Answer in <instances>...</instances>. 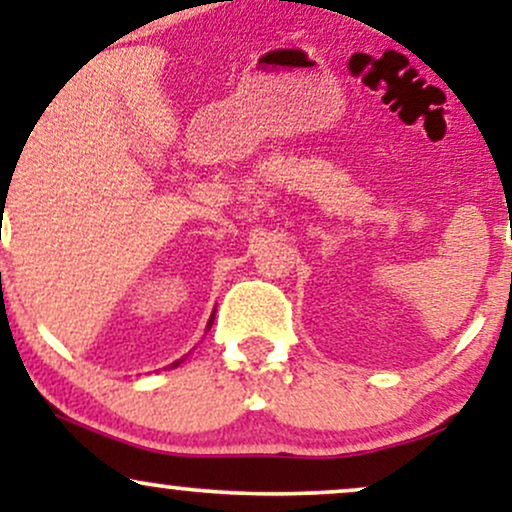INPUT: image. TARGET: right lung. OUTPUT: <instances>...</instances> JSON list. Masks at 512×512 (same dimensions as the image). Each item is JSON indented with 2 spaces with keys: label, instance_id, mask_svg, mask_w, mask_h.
<instances>
[{
  "label": "right lung",
  "instance_id": "right-lung-1",
  "mask_svg": "<svg viewBox=\"0 0 512 512\" xmlns=\"http://www.w3.org/2000/svg\"><path fill=\"white\" fill-rule=\"evenodd\" d=\"M211 322H214V315H211V317H209V325H207V330H209V327H211ZM180 363H182V358H180V361L170 363V366H173V368H175V366H180Z\"/></svg>",
  "mask_w": 512,
  "mask_h": 512
}]
</instances>
